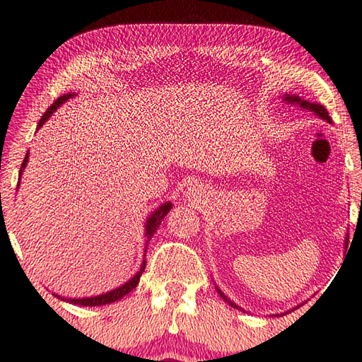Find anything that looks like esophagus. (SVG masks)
Here are the masks:
<instances>
[{
    "label": "esophagus",
    "mask_w": 362,
    "mask_h": 362,
    "mask_svg": "<svg viewBox=\"0 0 362 362\" xmlns=\"http://www.w3.org/2000/svg\"><path fill=\"white\" fill-rule=\"evenodd\" d=\"M189 194H192L193 198H194V196H196V198H198V196L201 194V189L198 187L193 185V188H189Z\"/></svg>",
    "instance_id": "obj_1"
}]
</instances>
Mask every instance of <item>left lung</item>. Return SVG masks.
Masks as SVG:
<instances>
[{"instance_id":"8db88e82","label":"left lung","mask_w":362,"mask_h":362,"mask_svg":"<svg viewBox=\"0 0 362 362\" xmlns=\"http://www.w3.org/2000/svg\"><path fill=\"white\" fill-rule=\"evenodd\" d=\"M284 101L286 103V104H291V106H296V107H300V109H304V110H307V112H313L315 115H318L321 120H325V122H327V123H332V120H331V117H329V114H327V110L325 109V106H321V104H318V103H310V101H305V100H302L300 96H296V95H284ZM348 238H350V235H348V233H346V238H345V250H346V247H348ZM216 288V291H218V294L221 296L223 299H225L229 305L231 307H234V308H239V310H244V308L242 307H239L238 304H235V302H233L231 299H228V296L223 293L218 286H215ZM298 307H300V305H296V308ZM294 308H291L290 312H293ZM288 312H285V313H280V315H286ZM279 317V315H277Z\"/></svg>"}]
</instances>
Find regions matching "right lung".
<instances>
[{
  "label": "right lung",
  "mask_w": 362,
  "mask_h": 362,
  "mask_svg": "<svg viewBox=\"0 0 362 362\" xmlns=\"http://www.w3.org/2000/svg\"><path fill=\"white\" fill-rule=\"evenodd\" d=\"M72 96H76V93H68V95H63V96L58 98V100H57L54 104H52V106H50L47 110H45L44 115L41 117V120H39V123H37V129L41 128L45 122L49 120V118L52 117V114H54L55 110L62 106V104L66 103V101L69 100V98H72ZM28 156H30V155L26 153L25 160H23V163H22L21 173H18L17 189H18V187H21V179H22V174H23L25 168H26V163H28ZM170 209H173V202L168 201V202L161 204L160 207H156V209L153 210V212H152V215L147 216L146 226H144V228H146V250H144V258H146V252H147V247H148L150 239L153 238L156 228H160L163 218L168 215V212H169ZM144 271H146V259H142V264H141V267H139V271H137V272L134 274V277H131L128 281H124V284H123L122 286L115 288V290H112V291H107V293H103V294H98V296H90V298H64V296L55 294V293H52V294H54L55 298L62 299V300H64V302H69V304H74V305L96 307V305L112 304V302L124 298V296H127L128 293H131V291L134 290V288L137 286V284H139L141 275H142Z\"/></svg>",
  "instance_id": "obj_1"
}]
</instances>
